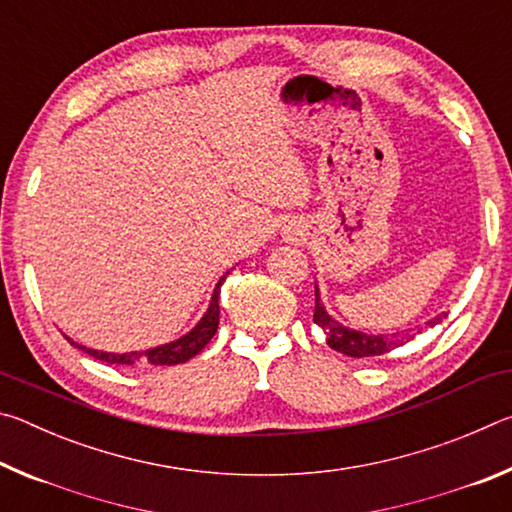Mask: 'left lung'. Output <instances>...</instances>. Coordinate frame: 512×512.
<instances>
[{
	"mask_svg": "<svg viewBox=\"0 0 512 512\" xmlns=\"http://www.w3.org/2000/svg\"><path fill=\"white\" fill-rule=\"evenodd\" d=\"M447 318V314H440L433 320H429V327L438 325L440 320ZM314 323L318 327L325 329L327 334V345L336 352L341 354H348V357H379V354H386L391 352L397 345H404L409 339H413L415 334H406V336H386V334H363V332H354V329H348L336 323L327 316V311L320 305V298H318V289H316V307H314ZM420 332V329H418Z\"/></svg>",
	"mask_w": 512,
	"mask_h": 512,
	"instance_id": "1",
	"label": "left lung"
}]
</instances>
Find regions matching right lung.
Segmentation results:
<instances>
[{"label":"right lung","mask_w":512,"mask_h":512,"mask_svg":"<svg viewBox=\"0 0 512 512\" xmlns=\"http://www.w3.org/2000/svg\"><path fill=\"white\" fill-rule=\"evenodd\" d=\"M225 273L219 284H216L214 289V296L210 302V309L205 311V316L201 318V323H198L192 332L185 334L183 339L167 343V345H160V348H151L146 352H128V354H110V352H99V350H90V348H83V345H76L72 339H67L76 348L88 352L90 357L99 359V361H106V363H121V366H133V363H151V366H176V363H185L192 357H196L198 352H201L207 343L212 341V336L216 334V327H219V291H221V284L225 282Z\"/></svg>","instance_id":"right-lung-1"}]
</instances>
